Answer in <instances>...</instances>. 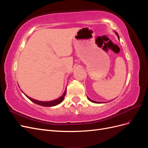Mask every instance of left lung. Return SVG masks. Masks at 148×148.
I'll use <instances>...</instances> for the list:
<instances>
[{
  "label": "left lung",
  "mask_w": 148,
  "mask_h": 148,
  "mask_svg": "<svg viewBox=\"0 0 148 148\" xmlns=\"http://www.w3.org/2000/svg\"><path fill=\"white\" fill-rule=\"evenodd\" d=\"M115 33L116 34V35L117 36V37H118V38H119V34H118V33L116 32V31H115ZM88 99L91 102H93V103H96V104H101V103H104V102H97V101H92V100H91V99H89V98L88 97Z\"/></svg>",
  "instance_id": "left-lung-1"
}]
</instances>
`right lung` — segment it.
I'll return each instance as SVG.
<instances>
[{"instance_id": "1", "label": "right lung", "mask_w": 148, "mask_h": 148, "mask_svg": "<svg viewBox=\"0 0 148 148\" xmlns=\"http://www.w3.org/2000/svg\"><path fill=\"white\" fill-rule=\"evenodd\" d=\"M22 92H23V91H22ZM23 94L26 97L28 98V99L30 101L33 102L34 103H35V104H36L39 105V106H44V107H52V106H57L58 104H59L60 103H61L62 101H63V100L64 99V97H65V96L66 95V89H65V91H64V94H63V95H62V96H60L59 98H58V99H57L51 101H38V100H36V99H32V98L29 97V96H28L27 95H25L24 92H23Z\"/></svg>"}]
</instances>
